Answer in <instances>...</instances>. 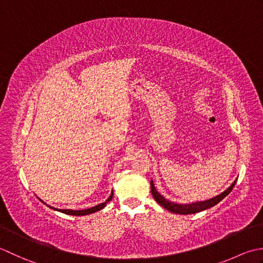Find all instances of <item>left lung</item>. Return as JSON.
Returning a JSON list of instances; mask_svg holds the SVG:
<instances>
[{
  "instance_id": "obj_1",
  "label": "left lung",
  "mask_w": 263,
  "mask_h": 263,
  "mask_svg": "<svg viewBox=\"0 0 263 263\" xmlns=\"http://www.w3.org/2000/svg\"><path fill=\"white\" fill-rule=\"evenodd\" d=\"M235 184H236V180H235L226 191L222 192L221 194L214 196L210 200L201 201V202H193V203H189V204H179V203H175V202H171L167 199H164V197L160 194L157 190H155L153 180H151V192H152L154 200L157 201L160 205L163 206L165 210H168L173 213H177V214H192V213H196V212H200L203 210H206V209L218 204L219 202H220L222 199H224V197H226L229 193L232 192Z\"/></svg>"
}]
</instances>
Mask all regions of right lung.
<instances>
[{"instance_id":"add662e5","label":"right lung","mask_w":263,"mask_h":263,"mask_svg":"<svg viewBox=\"0 0 263 263\" xmlns=\"http://www.w3.org/2000/svg\"><path fill=\"white\" fill-rule=\"evenodd\" d=\"M112 195H114V192L111 193V195L109 196V199L106 200L105 202L101 203V204H98V205H95V206L89 208V209H85V210H70V209H57V208H53V206L47 205L46 203H44L42 200H41V201H42L43 203H44V204H46L47 206H49V208L53 209V210H55V211H59V212H62V213H66V214H70V216H86V214L94 213V212H96V211H100L101 209H103V208L106 205V203H108L109 201H111Z\"/></svg>"}]
</instances>
